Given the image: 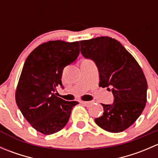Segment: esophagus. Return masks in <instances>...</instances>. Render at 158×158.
<instances>
[{"label":"esophagus","instance_id":"1","mask_svg":"<svg viewBox=\"0 0 158 158\" xmlns=\"http://www.w3.org/2000/svg\"><path fill=\"white\" fill-rule=\"evenodd\" d=\"M81 103L85 106H89L92 104V102H81Z\"/></svg>","mask_w":158,"mask_h":158}]
</instances>
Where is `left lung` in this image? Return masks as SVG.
Masks as SVG:
<instances>
[{"label":"left lung","instance_id":"obj_1","mask_svg":"<svg viewBox=\"0 0 158 158\" xmlns=\"http://www.w3.org/2000/svg\"><path fill=\"white\" fill-rule=\"evenodd\" d=\"M81 53L92 60L99 73V86L114 96L111 105L102 104L103 114L95 119L112 133L127 129L141 115L147 102L148 83L135 59L120 43L109 36L79 41Z\"/></svg>","mask_w":158,"mask_h":158}]
</instances>
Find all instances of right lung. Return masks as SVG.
<instances>
[{
    "mask_svg": "<svg viewBox=\"0 0 158 158\" xmlns=\"http://www.w3.org/2000/svg\"><path fill=\"white\" fill-rule=\"evenodd\" d=\"M78 41H49L33 49L27 56L16 90V102L33 128L52 135L66 126L76 101L56 96L61 86L64 68L79 56Z\"/></svg>",
    "mask_w": 158,
    "mask_h": 158,
    "instance_id": "obj_1",
    "label": "right lung"
}]
</instances>
